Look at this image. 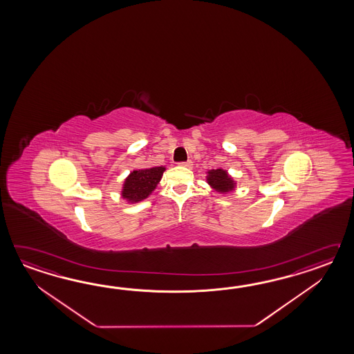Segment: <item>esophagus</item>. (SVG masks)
Returning <instances> with one entry per match:
<instances>
[{"instance_id": "1", "label": "esophagus", "mask_w": 354, "mask_h": 354, "mask_svg": "<svg viewBox=\"0 0 354 354\" xmlns=\"http://www.w3.org/2000/svg\"><path fill=\"white\" fill-rule=\"evenodd\" d=\"M180 166L182 167H187V168H191L192 167V160H186V162H180L178 163Z\"/></svg>"}]
</instances>
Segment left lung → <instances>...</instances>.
Masks as SVG:
<instances>
[{"mask_svg":"<svg viewBox=\"0 0 354 354\" xmlns=\"http://www.w3.org/2000/svg\"><path fill=\"white\" fill-rule=\"evenodd\" d=\"M206 180H207V183L210 185L211 187L214 188L215 191H218V192H221V194H227L235 188V180L227 174L226 171L221 169V168L209 171Z\"/></svg>","mask_w":354,"mask_h":354,"instance_id":"1","label":"left lung"}]
</instances>
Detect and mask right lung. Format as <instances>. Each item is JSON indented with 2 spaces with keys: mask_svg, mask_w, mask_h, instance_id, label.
Segmentation results:
<instances>
[{
  "mask_svg": "<svg viewBox=\"0 0 354 354\" xmlns=\"http://www.w3.org/2000/svg\"><path fill=\"white\" fill-rule=\"evenodd\" d=\"M165 171V167H153L133 171L127 177V180H124L121 191L122 198L131 203L143 201L156 189Z\"/></svg>",
  "mask_w": 354,
  "mask_h": 354,
  "instance_id": "right-lung-1",
  "label": "right lung"
}]
</instances>
